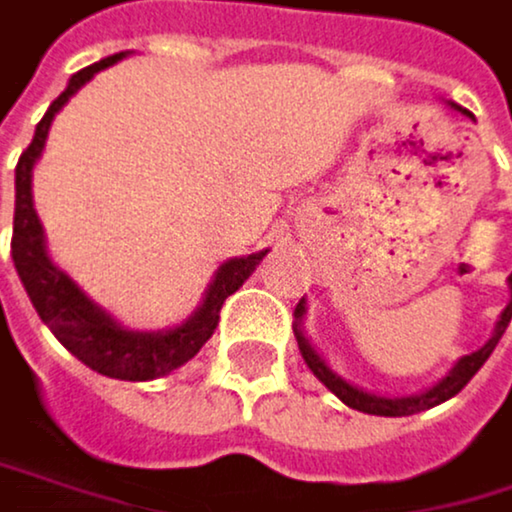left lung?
<instances>
[{"label": "left lung", "mask_w": 512, "mask_h": 512, "mask_svg": "<svg viewBox=\"0 0 512 512\" xmlns=\"http://www.w3.org/2000/svg\"><path fill=\"white\" fill-rule=\"evenodd\" d=\"M448 107H451V110H458V113H464V116H473L470 110H464V107H458V104H451V101H448ZM507 285H510V301H507V307L501 310V316H498V322H495V331H491V338H488L479 350H473L470 356H461L455 365H451L448 375L439 378L433 387H427V390H421V393H411V396H381V393H368V390L350 384L347 378H341L338 371H334V368L316 353V347L310 344V338L304 334V316H307V301H304V298H301L298 307H294V338H298V350H301L307 368H310L313 375H316L334 396H338L344 405H350V408H356V411H365V415H381V418L418 415V411H427V408H433V405H439V402H445V399H451V396H458V393L470 384V378L476 375V371L485 365V359L491 356V350L498 347L501 334L507 331V325H510L512 319V273L510 279H507Z\"/></svg>", "instance_id": "obj_1"}]
</instances>
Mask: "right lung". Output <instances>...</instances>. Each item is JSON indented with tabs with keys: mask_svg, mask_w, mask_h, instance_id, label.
I'll return each instance as SVG.
<instances>
[{
	"mask_svg": "<svg viewBox=\"0 0 512 512\" xmlns=\"http://www.w3.org/2000/svg\"><path fill=\"white\" fill-rule=\"evenodd\" d=\"M122 57H125V51L110 54L104 61L73 73L67 88L61 91V97L48 107V113L36 125L30 147L21 153V162L14 168L11 258H14V270L21 276L39 319L79 362H85L91 371H97V375H107L116 381H153V378L168 375L174 368H181L202 350V344L211 338L214 328H218L224 301L233 291H239V285L254 273V267L267 258V248L224 261L218 270H214L199 307L181 325H171L162 331L125 328L116 316H110L101 304L91 301L88 294L51 261L42 221L33 208V168L45 150L48 128H51L54 116L67 107V101L85 82H91L101 70L119 64Z\"/></svg>",
	"mask_w": 512,
	"mask_h": 512,
	"instance_id": "add662e5",
	"label": "right lung"
}]
</instances>
